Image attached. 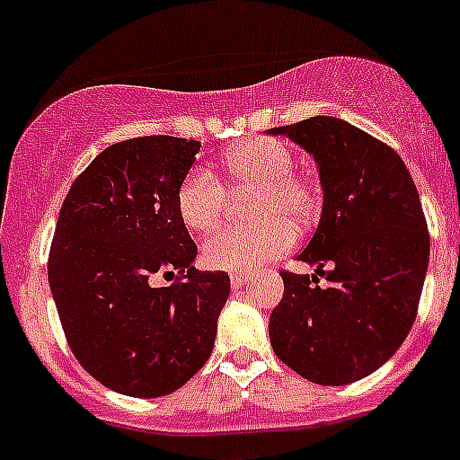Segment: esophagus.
Returning <instances> with one entry per match:
<instances>
[{
	"label": "esophagus",
	"instance_id": "1",
	"mask_svg": "<svg viewBox=\"0 0 460 460\" xmlns=\"http://www.w3.org/2000/svg\"><path fill=\"white\" fill-rule=\"evenodd\" d=\"M243 282H246V275H243V273L230 275V287H233V288H242Z\"/></svg>",
	"mask_w": 460,
	"mask_h": 460
}]
</instances>
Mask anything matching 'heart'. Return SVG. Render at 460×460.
I'll return each instance as SVG.
<instances>
[{
	"label": "heart",
	"instance_id": "obj_1",
	"mask_svg": "<svg viewBox=\"0 0 460 460\" xmlns=\"http://www.w3.org/2000/svg\"><path fill=\"white\" fill-rule=\"evenodd\" d=\"M230 190H257L255 226L226 227L203 243L205 266L243 273L293 246V226H305L318 208L316 187L293 173V153L279 139L260 137L233 148L221 160ZM227 191L208 167H191L176 190L181 221L194 233H209L221 223Z\"/></svg>",
	"mask_w": 460,
	"mask_h": 460
}]
</instances>
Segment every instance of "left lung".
<instances>
[{"instance_id": "left-lung-1", "label": "left lung", "mask_w": 460, "mask_h": 460, "mask_svg": "<svg viewBox=\"0 0 460 460\" xmlns=\"http://www.w3.org/2000/svg\"><path fill=\"white\" fill-rule=\"evenodd\" d=\"M270 133L312 153L325 191L321 223L298 255L316 275L279 273L270 345L309 382L352 384L386 364L415 321L429 264L422 203L402 157L348 121L312 117Z\"/></svg>"}]
</instances>
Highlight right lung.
Masks as SVG:
<instances>
[{
  "label": "right lung",
  "instance_id": "add662e5",
  "mask_svg": "<svg viewBox=\"0 0 460 460\" xmlns=\"http://www.w3.org/2000/svg\"><path fill=\"white\" fill-rule=\"evenodd\" d=\"M199 148L172 135L112 144L60 208L47 270L65 339L96 382L124 395H169L190 382L230 296L226 270L191 266L196 243L176 209ZM157 274L172 284L153 288Z\"/></svg>",
  "mask_w": 460,
  "mask_h": 460
}]
</instances>
